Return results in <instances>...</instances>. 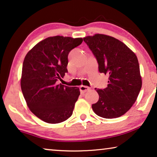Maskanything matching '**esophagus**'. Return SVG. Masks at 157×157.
<instances>
[{"instance_id":"1","label":"esophagus","mask_w":157,"mask_h":157,"mask_svg":"<svg viewBox=\"0 0 157 157\" xmlns=\"http://www.w3.org/2000/svg\"><path fill=\"white\" fill-rule=\"evenodd\" d=\"M79 88H80V91L81 94H84V93L88 91V90L90 89L89 87H88V86H81Z\"/></svg>"}]
</instances>
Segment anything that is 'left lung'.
I'll use <instances>...</instances> for the list:
<instances>
[{
	"instance_id": "1",
	"label": "left lung",
	"mask_w": 157,
	"mask_h": 157,
	"mask_svg": "<svg viewBox=\"0 0 157 157\" xmlns=\"http://www.w3.org/2000/svg\"><path fill=\"white\" fill-rule=\"evenodd\" d=\"M83 41L96 59L100 73L109 76L107 88H95L99 99L92 105L93 110L107 119L122 116L135 103L142 88L137 56L123 42L108 35L96 34Z\"/></svg>"
}]
</instances>
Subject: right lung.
Here are the masks:
<instances>
[{
    "mask_svg": "<svg viewBox=\"0 0 157 157\" xmlns=\"http://www.w3.org/2000/svg\"><path fill=\"white\" fill-rule=\"evenodd\" d=\"M82 42V38L49 37L25 57L20 81L22 94L31 112L45 122L59 123L73 113L79 88L58 81L68 72L69 53Z\"/></svg>",
    "mask_w": 157,
    "mask_h": 157,
    "instance_id": "add662e5",
    "label": "right lung"
}]
</instances>
